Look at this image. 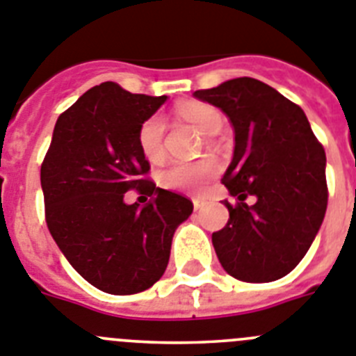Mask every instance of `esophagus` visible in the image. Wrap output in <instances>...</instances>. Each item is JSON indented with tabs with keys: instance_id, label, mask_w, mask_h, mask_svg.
Instances as JSON below:
<instances>
[{
	"instance_id": "obj_1",
	"label": "esophagus",
	"mask_w": 356,
	"mask_h": 356,
	"mask_svg": "<svg viewBox=\"0 0 356 356\" xmlns=\"http://www.w3.org/2000/svg\"><path fill=\"white\" fill-rule=\"evenodd\" d=\"M206 204H208V200L206 199H200V197L193 199V208H195V211H200V209H202Z\"/></svg>"
}]
</instances>
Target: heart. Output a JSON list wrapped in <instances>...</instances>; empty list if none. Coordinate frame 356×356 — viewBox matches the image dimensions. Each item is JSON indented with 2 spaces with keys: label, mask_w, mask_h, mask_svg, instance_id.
Segmentation results:
<instances>
[{
  "label": "heart",
  "mask_w": 356,
  "mask_h": 356,
  "mask_svg": "<svg viewBox=\"0 0 356 356\" xmlns=\"http://www.w3.org/2000/svg\"><path fill=\"white\" fill-rule=\"evenodd\" d=\"M177 114L204 136H215L222 131L224 118L220 111L202 102H182L177 105ZM138 145L145 159L157 163L165 156V120L161 114H154L141 123L138 131ZM216 174V163L209 157L199 161H174L161 170V186L175 191L202 190Z\"/></svg>",
  "instance_id": "b5f03b06"
}]
</instances>
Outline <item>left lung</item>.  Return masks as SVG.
I'll return each mask as SVG.
<instances>
[{
	"label": "left lung",
	"instance_id": "8db88e82",
	"mask_svg": "<svg viewBox=\"0 0 356 356\" xmlns=\"http://www.w3.org/2000/svg\"><path fill=\"white\" fill-rule=\"evenodd\" d=\"M193 97L215 105L234 129V152L222 182L229 220L213 233L224 270L247 283H268L298 267L327 206L326 154L307 114L281 92L242 76ZM252 195L257 202L247 207Z\"/></svg>",
	"mask_w": 356,
	"mask_h": 356
}]
</instances>
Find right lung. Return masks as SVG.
I'll list each match as a JSON object with an SVG mask.
<instances>
[{
	"label": "right lung",
	"instance_id": "right-lung-1",
	"mask_svg": "<svg viewBox=\"0 0 356 356\" xmlns=\"http://www.w3.org/2000/svg\"><path fill=\"white\" fill-rule=\"evenodd\" d=\"M168 97L132 95L116 82L84 92L55 123L41 166L46 224L71 267L114 296L161 280L175 229L193 204L143 179L150 166L138 145L141 123ZM136 189L151 197L127 204Z\"/></svg>",
	"mask_w": 356,
	"mask_h": 356
}]
</instances>
